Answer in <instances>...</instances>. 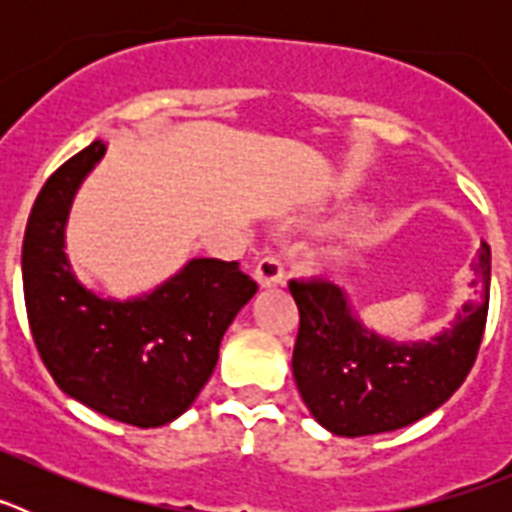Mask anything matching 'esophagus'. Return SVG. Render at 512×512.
I'll return each mask as SVG.
<instances>
[{"label":"esophagus","mask_w":512,"mask_h":512,"mask_svg":"<svg viewBox=\"0 0 512 512\" xmlns=\"http://www.w3.org/2000/svg\"><path fill=\"white\" fill-rule=\"evenodd\" d=\"M253 277H256V282H259L261 287H277V284H282L284 279L282 259H279V256H264V259L256 264Z\"/></svg>","instance_id":"34e87169"}]
</instances>
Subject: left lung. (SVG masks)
<instances>
[{"label":"left lung","mask_w":512,"mask_h":512,"mask_svg":"<svg viewBox=\"0 0 512 512\" xmlns=\"http://www.w3.org/2000/svg\"><path fill=\"white\" fill-rule=\"evenodd\" d=\"M474 297L451 330L428 343H395L366 330L343 289L292 279L300 310L292 374L312 418L346 438L405 428L449 400L477 359L490 307V246L482 241Z\"/></svg>","instance_id":"left-lung-1"}]
</instances>
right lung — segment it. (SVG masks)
Here are the masks:
<instances>
[{
	"instance_id": "right-lung-1",
	"label": "right lung",
	"mask_w": 512,
	"mask_h": 512,
	"mask_svg": "<svg viewBox=\"0 0 512 512\" xmlns=\"http://www.w3.org/2000/svg\"><path fill=\"white\" fill-rule=\"evenodd\" d=\"M104 148L94 140L69 158L35 200L22 243L27 320L45 369L66 395L120 423L158 428L197 400L225 330L259 284L238 261L192 259L135 300H104L84 287L63 253V228Z\"/></svg>"
}]
</instances>
